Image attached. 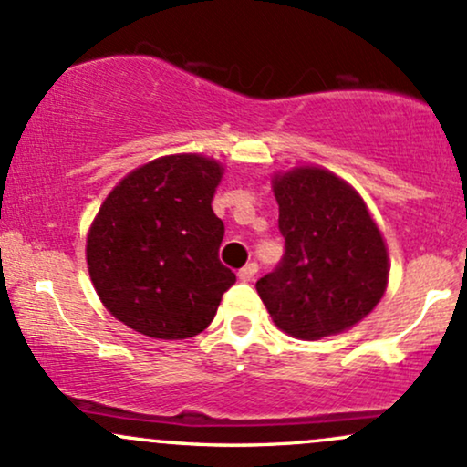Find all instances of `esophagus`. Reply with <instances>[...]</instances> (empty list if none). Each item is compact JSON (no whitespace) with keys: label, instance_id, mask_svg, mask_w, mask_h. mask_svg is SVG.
<instances>
[{"label":"esophagus","instance_id":"34e87169","mask_svg":"<svg viewBox=\"0 0 467 467\" xmlns=\"http://www.w3.org/2000/svg\"><path fill=\"white\" fill-rule=\"evenodd\" d=\"M256 272H259V264H254V261H252V264L241 267V270L237 272V276L241 278V281H252Z\"/></svg>","mask_w":467,"mask_h":467}]
</instances>
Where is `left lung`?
I'll return each instance as SVG.
<instances>
[{
    "mask_svg": "<svg viewBox=\"0 0 467 467\" xmlns=\"http://www.w3.org/2000/svg\"><path fill=\"white\" fill-rule=\"evenodd\" d=\"M285 252L256 292L278 329L301 340L340 334L382 298L389 256L362 197L314 166L275 180Z\"/></svg>",
    "mask_w": 467,
    "mask_h": 467,
    "instance_id": "left-lung-1",
    "label": "left lung"
}]
</instances>
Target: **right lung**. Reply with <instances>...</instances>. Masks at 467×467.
<instances>
[{
    "instance_id": "right-lung-1",
    "label": "right lung",
    "mask_w": 467,
    "mask_h": 467,
    "mask_svg": "<svg viewBox=\"0 0 467 467\" xmlns=\"http://www.w3.org/2000/svg\"><path fill=\"white\" fill-rule=\"evenodd\" d=\"M222 166L166 155L109 192L88 234L96 294L120 323L149 337L182 340L215 318L237 276L219 261L223 222L213 213Z\"/></svg>"
}]
</instances>
